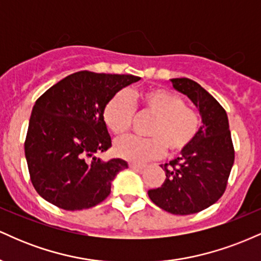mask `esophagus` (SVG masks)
Returning a JSON list of instances; mask_svg holds the SVG:
<instances>
[{"label":"esophagus","instance_id":"esophagus-1","mask_svg":"<svg viewBox=\"0 0 261 261\" xmlns=\"http://www.w3.org/2000/svg\"><path fill=\"white\" fill-rule=\"evenodd\" d=\"M128 167H130L131 169H135V170H142L145 168L146 166H143V164H136V163H130L128 164Z\"/></svg>","mask_w":261,"mask_h":261}]
</instances>
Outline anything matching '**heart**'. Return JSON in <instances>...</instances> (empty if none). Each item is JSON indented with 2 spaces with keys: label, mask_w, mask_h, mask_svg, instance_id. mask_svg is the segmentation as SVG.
I'll return each instance as SVG.
<instances>
[{
  "label": "heart",
  "mask_w": 261,
  "mask_h": 261,
  "mask_svg": "<svg viewBox=\"0 0 261 261\" xmlns=\"http://www.w3.org/2000/svg\"><path fill=\"white\" fill-rule=\"evenodd\" d=\"M135 109L140 115L153 118L146 134L149 137H125L115 142L118 157L133 163L157 160L166 153H181L195 140L200 130V116L195 110L185 107V101L175 93L154 88L128 95L121 91L107 101L103 119L110 131L122 136L130 131L135 121Z\"/></svg>",
  "instance_id": "1"
}]
</instances>
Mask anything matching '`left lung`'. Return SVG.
<instances>
[{
  "label": "left lung",
  "mask_w": 261,
  "mask_h": 261,
  "mask_svg": "<svg viewBox=\"0 0 261 261\" xmlns=\"http://www.w3.org/2000/svg\"><path fill=\"white\" fill-rule=\"evenodd\" d=\"M170 82L195 104L202 125L180 157L161 166L166 179L162 187L148 190V196L164 211L191 215L210 207L223 195L234 163V148L221 104L195 81L173 79Z\"/></svg>",
  "instance_id": "obj_1"
}]
</instances>
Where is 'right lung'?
I'll return each instance as SVG.
<instances>
[{
    "label": "right lung",
    "instance_id": "obj_1",
    "mask_svg": "<svg viewBox=\"0 0 261 261\" xmlns=\"http://www.w3.org/2000/svg\"><path fill=\"white\" fill-rule=\"evenodd\" d=\"M137 81L133 74L80 71L35 101L24 152L33 187L43 199L68 211L107 199L114 178L127 163L95 157L112 147L103 110L115 93Z\"/></svg>",
    "mask_w": 261,
    "mask_h": 261
}]
</instances>
